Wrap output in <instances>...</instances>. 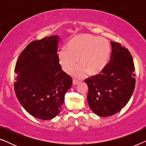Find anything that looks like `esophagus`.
I'll return each instance as SVG.
<instances>
[{
	"instance_id": "1",
	"label": "esophagus",
	"mask_w": 146,
	"mask_h": 146,
	"mask_svg": "<svg viewBox=\"0 0 146 146\" xmlns=\"http://www.w3.org/2000/svg\"><path fill=\"white\" fill-rule=\"evenodd\" d=\"M80 82V81L79 80H73V84L74 85H77L78 84H79Z\"/></svg>"
}]
</instances>
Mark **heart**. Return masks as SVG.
<instances>
[{
    "label": "heart",
    "instance_id": "b5f03b06",
    "mask_svg": "<svg viewBox=\"0 0 146 146\" xmlns=\"http://www.w3.org/2000/svg\"><path fill=\"white\" fill-rule=\"evenodd\" d=\"M110 54V45L106 39L83 34L69 40L66 49L58 52V60L66 73L72 71L78 60L80 66L72 72V74L76 78H82L88 72L90 75L101 73L109 62Z\"/></svg>",
    "mask_w": 146,
    "mask_h": 146
}]
</instances>
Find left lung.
Here are the masks:
<instances>
[{"instance_id": "1", "label": "left lung", "mask_w": 146, "mask_h": 146, "mask_svg": "<svg viewBox=\"0 0 146 146\" xmlns=\"http://www.w3.org/2000/svg\"><path fill=\"white\" fill-rule=\"evenodd\" d=\"M110 60L98 74L85 80L88 86L87 100L92 110L102 117L112 115L124 107L135 88L133 58L128 49L110 42Z\"/></svg>"}]
</instances>
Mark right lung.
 <instances>
[{
	"instance_id": "right-lung-1",
	"label": "right lung",
	"mask_w": 146,
	"mask_h": 146,
	"mask_svg": "<svg viewBox=\"0 0 146 146\" xmlns=\"http://www.w3.org/2000/svg\"><path fill=\"white\" fill-rule=\"evenodd\" d=\"M58 36L34 40L16 63L14 88L24 108L33 116L46 120L60 111L72 79L62 70L57 54Z\"/></svg>"
}]
</instances>
